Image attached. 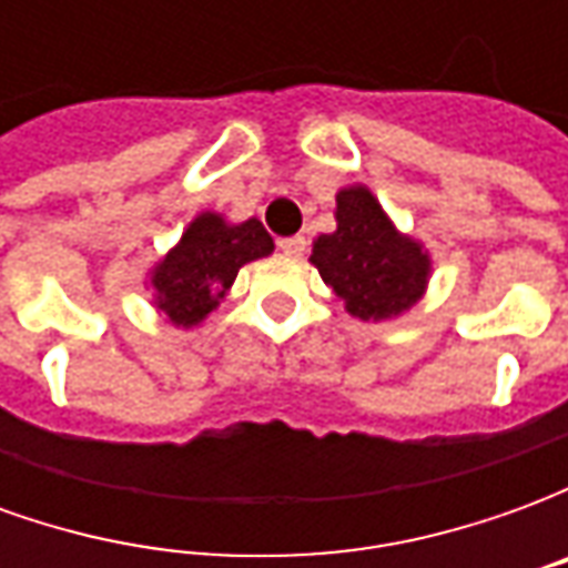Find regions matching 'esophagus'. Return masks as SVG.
<instances>
[{
  "label": "esophagus",
  "mask_w": 568,
  "mask_h": 568,
  "mask_svg": "<svg viewBox=\"0 0 568 568\" xmlns=\"http://www.w3.org/2000/svg\"><path fill=\"white\" fill-rule=\"evenodd\" d=\"M304 248H307V240H304V236H285V240H280V252L288 255V258L304 255Z\"/></svg>",
  "instance_id": "obj_1"
}]
</instances>
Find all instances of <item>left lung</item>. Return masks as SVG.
Listing matches in <instances>:
<instances>
[{
    "label": "left lung",
    "mask_w": 568,
    "mask_h": 568,
    "mask_svg": "<svg viewBox=\"0 0 568 568\" xmlns=\"http://www.w3.org/2000/svg\"><path fill=\"white\" fill-rule=\"evenodd\" d=\"M332 234L313 240L310 264L322 283L362 322L398 320L426 295L432 276L428 248L402 234L368 185L337 191Z\"/></svg>",
    "instance_id": "obj_1"
}]
</instances>
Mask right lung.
Masks as SVG:
<instances>
[{"mask_svg": "<svg viewBox=\"0 0 568 568\" xmlns=\"http://www.w3.org/2000/svg\"><path fill=\"white\" fill-rule=\"evenodd\" d=\"M271 252L273 236L258 219L234 224L222 212H200L149 271L154 310L175 328H194L222 304L240 267Z\"/></svg>", "mask_w": 568, "mask_h": 568, "instance_id": "add662e5", "label": "right lung"}]
</instances>
